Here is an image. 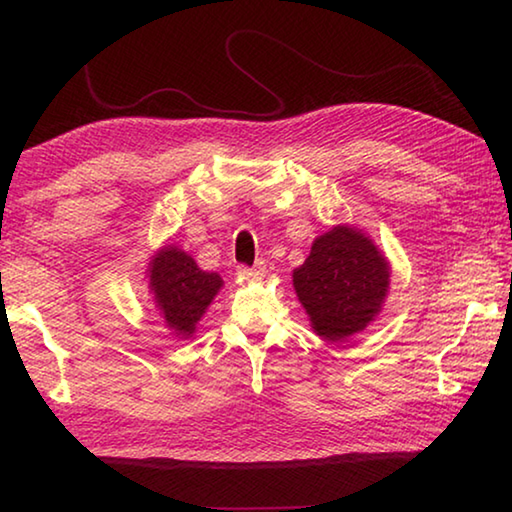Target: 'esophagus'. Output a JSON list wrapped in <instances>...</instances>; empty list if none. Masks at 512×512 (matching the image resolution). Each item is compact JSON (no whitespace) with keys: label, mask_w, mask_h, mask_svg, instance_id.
Returning <instances> with one entry per match:
<instances>
[{"label":"esophagus","mask_w":512,"mask_h":512,"mask_svg":"<svg viewBox=\"0 0 512 512\" xmlns=\"http://www.w3.org/2000/svg\"><path fill=\"white\" fill-rule=\"evenodd\" d=\"M264 271H266V264H264V262H257V264H253V266H239V268H237V273H239L241 277H248V280H255V277L264 275Z\"/></svg>","instance_id":"34e87169"}]
</instances>
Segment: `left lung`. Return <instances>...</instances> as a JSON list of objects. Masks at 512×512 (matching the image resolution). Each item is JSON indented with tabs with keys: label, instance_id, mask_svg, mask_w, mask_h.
<instances>
[{
	"label": "left lung",
	"instance_id": "1",
	"mask_svg": "<svg viewBox=\"0 0 512 512\" xmlns=\"http://www.w3.org/2000/svg\"><path fill=\"white\" fill-rule=\"evenodd\" d=\"M391 266L372 239L350 225L320 235L305 264L293 271V289L311 327L329 343L363 332L381 311Z\"/></svg>",
	"mask_w": 512,
	"mask_h": 512
}]
</instances>
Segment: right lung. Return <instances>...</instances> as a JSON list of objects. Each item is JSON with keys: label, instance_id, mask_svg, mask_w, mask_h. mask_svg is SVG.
I'll return each instance as SVG.
<instances>
[{"label": "right lung", "instance_id": "add662e5", "mask_svg": "<svg viewBox=\"0 0 512 512\" xmlns=\"http://www.w3.org/2000/svg\"><path fill=\"white\" fill-rule=\"evenodd\" d=\"M149 287L167 327L180 339H189L223 280L219 273L201 271L185 250L164 246L149 264Z\"/></svg>", "mask_w": 512, "mask_h": 512}]
</instances>
